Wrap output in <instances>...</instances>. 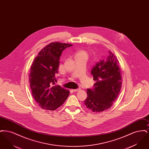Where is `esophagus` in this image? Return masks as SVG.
<instances>
[{"mask_svg": "<svg viewBox=\"0 0 149 149\" xmlns=\"http://www.w3.org/2000/svg\"><path fill=\"white\" fill-rule=\"evenodd\" d=\"M73 92H78L80 91V89H72Z\"/></svg>", "mask_w": 149, "mask_h": 149, "instance_id": "34e87169", "label": "esophagus"}]
</instances>
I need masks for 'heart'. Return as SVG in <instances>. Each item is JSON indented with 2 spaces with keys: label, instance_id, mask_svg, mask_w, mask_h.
<instances>
[{
  "label": "heart",
  "instance_id": "b5f03b06",
  "mask_svg": "<svg viewBox=\"0 0 149 149\" xmlns=\"http://www.w3.org/2000/svg\"><path fill=\"white\" fill-rule=\"evenodd\" d=\"M84 58L87 60L88 57V54L86 51L84 50H80L75 54V58Z\"/></svg>",
  "mask_w": 149,
  "mask_h": 149
}]
</instances>
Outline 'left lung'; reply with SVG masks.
I'll return each instance as SVG.
<instances>
[{
  "label": "left lung",
  "instance_id": "8db88e82",
  "mask_svg": "<svg viewBox=\"0 0 149 149\" xmlns=\"http://www.w3.org/2000/svg\"><path fill=\"white\" fill-rule=\"evenodd\" d=\"M108 56L100 60L91 70L94 83L92 89H87L84 104L93 112H102L112 106L120 92L122 76L119 61L109 51Z\"/></svg>",
  "mask_w": 149,
  "mask_h": 149
}]
</instances>
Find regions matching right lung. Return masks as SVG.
<instances>
[{
	"instance_id": "1",
	"label": "right lung",
	"mask_w": 149,
	"mask_h": 149,
	"mask_svg": "<svg viewBox=\"0 0 149 149\" xmlns=\"http://www.w3.org/2000/svg\"><path fill=\"white\" fill-rule=\"evenodd\" d=\"M71 44L51 42L40 51L31 65L29 75L32 95L43 109L54 111L61 106L69 91L55 85L62 52Z\"/></svg>"
}]
</instances>
